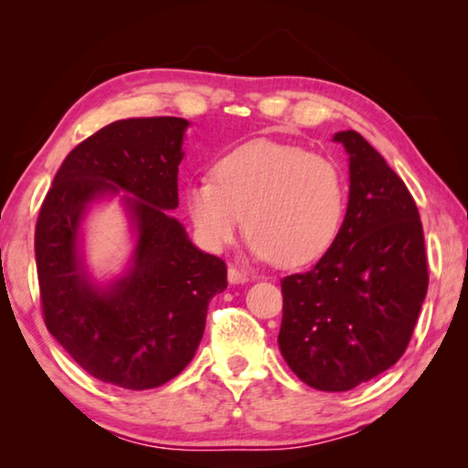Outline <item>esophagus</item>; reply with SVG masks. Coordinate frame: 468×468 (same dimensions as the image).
Instances as JSON below:
<instances>
[{
    "instance_id": "1",
    "label": "esophagus",
    "mask_w": 468,
    "mask_h": 468,
    "mask_svg": "<svg viewBox=\"0 0 468 468\" xmlns=\"http://www.w3.org/2000/svg\"><path fill=\"white\" fill-rule=\"evenodd\" d=\"M227 276H229V282H231V284H239V282H248L250 281V274L239 271V268H237V266H229Z\"/></svg>"
}]
</instances>
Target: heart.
Here are the masks:
<instances>
[{"label":"heart","instance_id":"heart-1","mask_svg":"<svg viewBox=\"0 0 468 468\" xmlns=\"http://www.w3.org/2000/svg\"><path fill=\"white\" fill-rule=\"evenodd\" d=\"M210 177L186 189L187 215L210 251L231 245L245 225L253 256L301 266L324 256L343 225L346 177L330 156L253 140L218 156Z\"/></svg>","mask_w":468,"mask_h":468}]
</instances>
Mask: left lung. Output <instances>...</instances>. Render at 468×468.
Segmentation results:
<instances>
[{
    "label": "left lung",
    "instance_id": "obj_1",
    "mask_svg": "<svg viewBox=\"0 0 468 468\" xmlns=\"http://www.w3.org/2000/svg\"><path fill=\"white\" fill-rule=\"evenodd\" d=\"M348 206L335 243L312 271L284 276L279 346L315 390L345 392L407 351L430 274L413 196L382 154L346 130Z\"/></svg>",
    "mask_w": 468,
    "mask_h": 468
}]
</instances>
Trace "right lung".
<instances>
[{
	"mask_svg": "<svg viewBox=\"0 0 468 468\" xmlns=\"http://www.w3.org/2000/svg\"><path fill=\"white\" fill-rule=\"evenodd\" d=\"M187 122L132 117L105 125L61 163L35 229L47 330L101 382L148 390L192 361L208 303L227 289V266L189 241L177 208V167ZM124 197L137 227L133 268L107 290L85 274L77 229L88 204Z\"/></svg>",
	"mask_w": 468,
	"mask_h": 468,
	"instance_id": "obj_1",
	"label": "right lung"
}]
</instances>
